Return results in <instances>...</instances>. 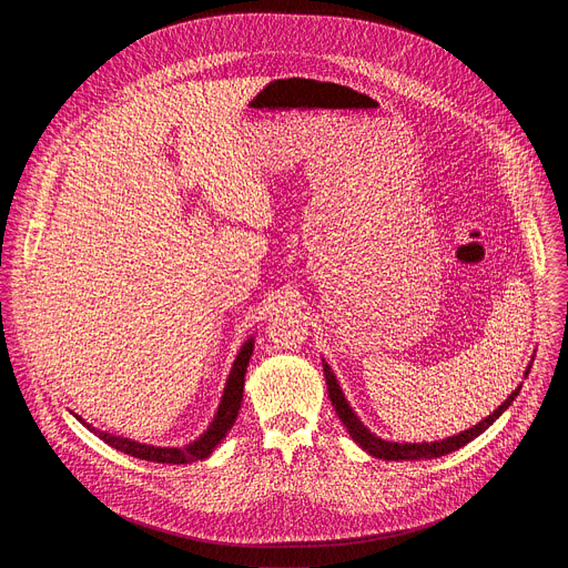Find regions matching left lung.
Listing matches in <instances>:
<instances>
[{"mask_svg": "<svg viewBox=\"0 0 568 568\" xmlns=\"http://www.w3.org/2000/svg\"><path fill=\"white\" fill-rule=\"evenodd\" d=\"M527 373H529V368H527ZM324 377H326V389H329L332 405L336 407L338 419L343 422V426L347 428L352 439L359 444L364 452H368L371 456L382 458V460H424V458H439L444 454H452V452L460 449V446H465L467 442H471L474 437H479L488 426H493V422L499 419V414L514 403V398L520 392V386H518V389L509 398H506L490 416H486V419L476 424L474 428L463 430L460 435H454V437L442 439V442H430V444L428 442H422V444H416V442L414 444H398V442H386V439L375 437L359 419H356V414L347 405V400H345V396L341 392V386H338L334 373L329 371V366H326V364H324Z\"/></svg>", "mask_w": 568, "mask_h": 568, "instance_id": "8db88e82", "label": "left lung"}]
</instances>
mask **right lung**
Masks as SVG:
<instances>
[{
    "label": "right lung",
    "instance_id": "add662e5",
    "mask_svg": "<svg viewBox=\"0 0 568 568\" xmlns=\"http://www.w3.org/2000/svg\"><path fill=\"white\" fill-rule=\"evenodd\" d=\"M251 354H253V341H248L236 356V362H234L232 373H230L227 384H225V394H223L216 419L212 422V426H209V430L197 442L189 444L186 449H161V446L138 444V442H131V439H124V437H114V435L101 433L89 424H87V428L92 430L94 435H99L105 444H110L112 449L124 452V454H129L133 458H140V460L165 463V465H189V463L202 460L216 449V444L225 437V433L236 422V414H239V407H242V398H244V375H246V368H248V362H251Z\"/></svg>",
    "mask_w": 568,
    "mask_h": 568
}]
</instances>
